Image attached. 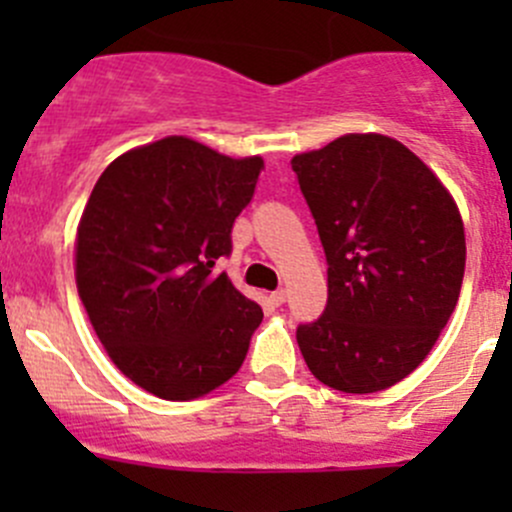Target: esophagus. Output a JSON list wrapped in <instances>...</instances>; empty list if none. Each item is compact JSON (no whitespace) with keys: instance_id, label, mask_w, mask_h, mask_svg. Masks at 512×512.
Listing matches in <instances>:
<instances>
[{"instance_id":"esophagus-1","label":"esophagus","mask_w":512,"mask_h":512,"mask_svg":"<svg viewBox=\"0 0 512 512\" xmlns=\"http://www.w3.org/2000/svg\"><path fill=\"white\" fill-rule=\"evenodd\" d=\"M270 299H272V304H282L287 299V292L285 289H277V292L270 294Z\"/></svg>"}]
</instances>
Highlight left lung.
<instances>
[{
    "instance_id": "1",
    "label": "left lung",
    "mask_w": 512,
    "mask_h": 512,
    "mask_svg": "<svg viewBox=\"0 0 512 512\" xmlns=\"http://www.w3.org/2000/svg\"><path fill=\"white\" fill-rule=\"evenodd\" d=\"M327 255V309L297 329L309 371L374 394L426 359L466 270L458 205L436 173L384 133H347L292 158Z\"/></svg>"
}]
</instances>
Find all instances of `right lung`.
Returning <instances> with one entry per match:
<instances>
[{"mask_svg":"<svg viewBox=\"0 0 512 512\" xmlns=\"http://www.w3.org/2000/svg\"><path fill=\"white\" fill-rule=\"evenodd\" d=\"M260 168V156L168 136L118 156L91 190L76 227L79 297L113 364L158 399H200L245 361L262 307L213 267Z\"/></svg>","mask_w":512,"mask_h":512,"instance_id":"obj_1","label":"right lung"}]
</instances>
